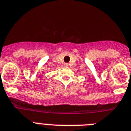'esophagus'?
Returning a JSON list of instances; mask_svg holds the SVG:
<instances>
[{
    "mask_svg": "<svg viewBox=\"0 0 131 131\" xmlns=\"http://www.w3.org/2000/svg\"><path fill=\"white\" fill-rule=\"evenodd\" d=\"M64 66H66V67H68V66H69V64H68V63H64Z\"/></svg>",
    "mask_w": 131,
    "mask_h": 131,
    "instance_id": "34e87169",
    "label": "esophagus"
}]
</instances>
